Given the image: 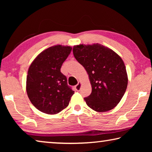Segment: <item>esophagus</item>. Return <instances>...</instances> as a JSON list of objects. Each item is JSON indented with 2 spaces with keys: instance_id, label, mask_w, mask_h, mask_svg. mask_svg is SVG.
<instances>
[{
  "instance_id": "34e87169",
  "label": "esophagus",
  "mask_w": 152,
  "mask_h": 152,
  "mask_svg": "<svg viewBox=\"0 0 152 152\" xmlns=\"http://www.w3.org/2000/svg\"><path fill=\"white\" fill-rule=\"evenodd\" d=\"M81 82H78V84H76V85L75 86V89L76 91H80V88H81Z\"/></svg>"
}]
</instances>
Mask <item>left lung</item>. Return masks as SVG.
Masks as SVG:
<instances>
[{"mask_svg":"<svg viewBox=\"0 0 152 152\" xmlns=\"http://www.w3.org/2000/svg\"><path fill=\"white\" fill-rule=\"evenodd\" d=\"M74 58L88 74L92 92L84 98L86 104L97 112H106L116 107L126 91L128 78L120 56L99 43L73 48Z\"/></svg>","mask_w":152,"mask_h":152,"instance_id":"8db88e82","label":"left lung"}]
</instances>
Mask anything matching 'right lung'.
<instances>
[{
    "instance_id": "add662e5",
    "label": "right lung",
    "mask_w": 152,
    "mask_h": 152,
    "mask_svg": "<svg viewBox=\"0 0 152 152\" xmlns=\"http://www.w3.org/2000/svg\"><path fill=\"white\" fill-rule=\"evenodd\" d=\"M70 46L50 47L40 53L31 64L27 76L28 97L36 109L46 114H57L68 106L74 91L61 72L70 55Z\"/></svg>"
}]
</instances>
